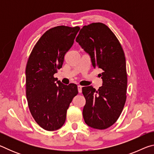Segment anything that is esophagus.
Wrapping results in <instances>:
<instances>
[{
	"instance_id": "obj_1",
	"label": "esophagus",
	"mask_w": 154,
	"mask_h": 154,
	"mask_svg": "<svg viewBox=\"0 0 154 154\" xmlns=\"http://www.w3.org/2000/svg\"><path fill=\"white\" fill-rule=\"evenodd\" d=\"M77 89H78V92H79V93L82 92V86H81V85H78Z\"/></svg>"
}]
</instances>
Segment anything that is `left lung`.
<instances>
[{
    "label": "left lung",
    "instance_id": "1",
    "mask_svg": "<svg viewBox=\"0 0 154 154\" xmlns=\"http://www.w3.org/2000/svg\"><path fill=\"white\" fill-rule=\"evenodd\" d=\"M87 54L93 67L103 70V85L82 88L86 100L83 117L88 126L103 130L115 124L126 100V58L121 44L113 32L103 23L84 26L76 38Z\"/></svg>",
    "mask_w": 154,
    "mask_h": 154
}]
</instances>
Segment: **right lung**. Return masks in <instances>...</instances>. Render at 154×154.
Listing matches in <instances>:
<instances>
[{"label": "right lung", "instance_id": "add662e5", "mask_svg": "<svg viewBox=\"0 0 154 154\" xmlns=\"http://www.w3.org/2000/svg\"><path fill=\"white\" fill-rule=\"evenodd\" d=\"M80 28L59 26L43 34L34 47L26 68V98L36 123L48 131L63 126L66 111L78 94L74 83L64 85L54 75L62 66Z\"/></svg>", "mask_w": 154, "mask_h": 154}]
</instances>
